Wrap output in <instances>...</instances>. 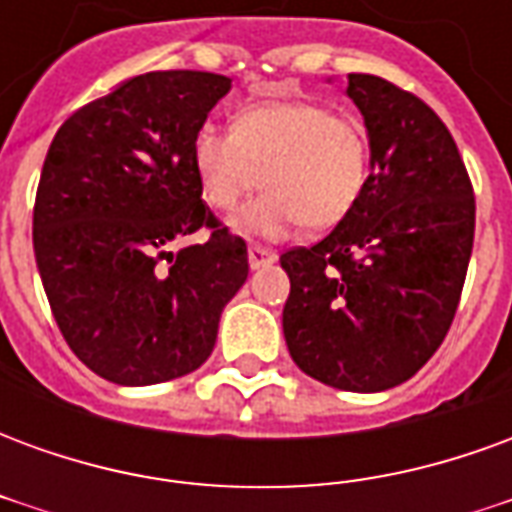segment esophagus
<instances>
[{
  "label": "esophagus",
  "instance_id": "obj_1",
  "mask_svg": "<svg viewBox=\"0 0 512 512\" xmlns=\"http://www.w3.org/2000/svg\"><path fill=\"white\" fill-rule=\"evenodd\" d=\"M277 260V252H271L266 246H249V268H266Z\"/></svg>",
  "mask_w": 512,
  "mask_h": 512
}]
</instances>
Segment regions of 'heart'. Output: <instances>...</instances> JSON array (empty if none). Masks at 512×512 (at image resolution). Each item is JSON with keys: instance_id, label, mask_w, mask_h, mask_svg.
I'll list each match as a JSON object with an SVG mask.
<instances>
[{"instance_id": "1", "label": "heart", "mask_w": 512, "mask_h": 512, "mask_svg": "<svg viewBox=\"0 0 512 512\" xmlns=\"http://www.w3.org/2000/svg\"><path fill=\"white\" fill-rule=\"evenodd\" d=\"M191 167L205 200L233 211L260 178L266 191L230 219L238 235L279 241L307 222H343L367 183V139L348 117L310 101L244 106L233 131L213 123L191 139Z\"/></svg>"}]
</instances>
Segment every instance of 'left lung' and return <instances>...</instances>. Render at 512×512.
I'll return each mask as SVG.
<instances>
[{
  "label": "left lung",
  "instance_id": "8db88e82",
  "mask_svg": "<svg viewBox=\"0 0 512 512\" xmlns=\"http://www.w3.org/2000/svg\"><path fill=\"white\" fill-rule=\"evenodd\" d=\"M370 175L354 211L315 246L279 257L293 362L334 389L384 392L436 354L474 241V194L455 139L417 95L348 73Z\"/></svg>",
  "mask_w": 512,
  "mask_h": 512
}]
</instances>
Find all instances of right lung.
Here are the masks:
<instances>
[{
	"mask_svg": "<svg viewBox=\"0 0 512 512\" xmlns=\"http://www.w3.org/2000/svg\"><path fill=\"white\" fill-rule=\"evenodd\" d=\"M230 87L219 73H142L73 112L46 153L35 263L65 343L112 384L197 370L246 282V244L208 211L191 167V139ZM202 226L208 242L171 252Z\"/></svg>",
	"mask_w": 512,
	"mask_h": 512,
	"instance_id": "1",
	"label": "right lung"
}]
</instances>
